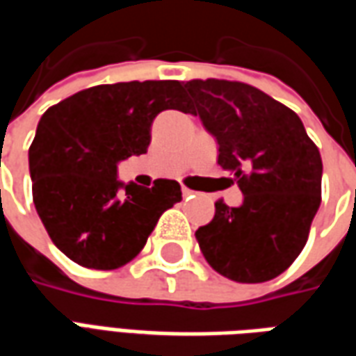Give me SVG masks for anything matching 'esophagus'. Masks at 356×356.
Returning a JSON list of instances; mask_svg holds the SVG:
<instances>
[{
    "label": "esophagus",
    "mask_w": 356,
    "mask_h": 356,
    "mask_svg": "<svg viewBox=\"0 0 356 356\" xmlns=\"http://www.w3.org/2000/svg\"><path fill=\"white\" fill-rule=\"evenodd\" d=\"M181 193H183V198H186V200H188V198H194V191L186 188V186H183V188H181Z\"/></svg>",
    "instance_id": "34e87169"
}]
</instances>
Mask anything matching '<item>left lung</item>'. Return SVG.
Segmentation results:
<instances>
[{"label":"left lung","mask_w":356,"mask_h":356,"mask_svg":"<svg viewBox=\"0 0 356 356\" xmlns=\"http://www.w3.org/2000/svg\"><path fill=\"white\" fill-rule=\"evenodd\" d=\"M188 112L219 143L217 163L244 194L238 208L216 202V216L196 231L206 261L234 282L282 275L305 248L322 200L321 152L299 116L242 81L191 80Z\"/></svg>","instance_id":"left-lung-1"}]
</instances>
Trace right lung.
I'll use <instances>...</instances> for the list:
<instances>
[{"label": "right lung", "instance_id": "1", "mask_svg": "<svg viewBox=\"0 0 356 356\" xmlns=\"http://www.w3.org/2000/svg\"><path fill=\"white\" fill-rule=\"evenodd\" d=\"M183 83L147 80L78 91L51 106L30 145L32 198L53 244L81 267L112 270L135 259L165 209L183 200L181 185L125 186L116 163L145 154L162 110L186 112Z\"/></svg>", "mask_w": 356, "mask_h": 356}]
</instances>
